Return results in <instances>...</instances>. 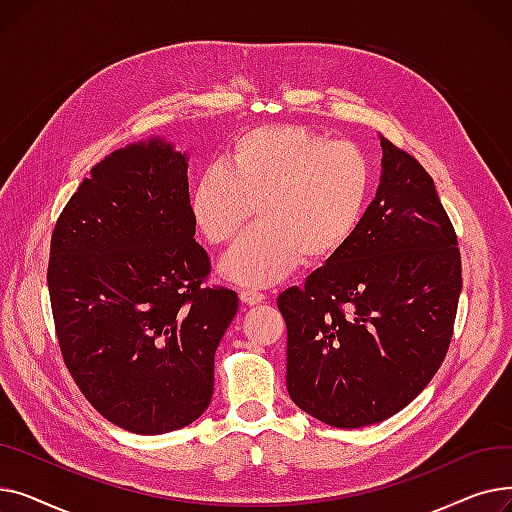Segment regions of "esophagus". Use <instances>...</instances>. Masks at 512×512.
Segmentation results:
<instances>
[{
  "instance_id": "esophagus-1",
  "label": "esophagus",
  "mask_w": 512,
  "mask_h": 512,
  "mask_svg": "<svg viewBox=\"0 0 512 512\" xmlns=\"http://www.w3.org/2000/svg\"><path fill=\"white\" fill-rule=\"evenodd\" d=\"M263 299H265V294L261 292V290H257V288H242L240 290V301L245 303V305H259V303H263Z\"/></svg>"
}]
</instances>
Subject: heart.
<instances>
[{
    "mask_svg": "<svg viewBox=\"0 0 512 512\" xmlns=\"http://www.w3.org/2000/svg\"><path fill=\"white\" fill-rule=\"evenodd\" d=\"M373 166L353 143L297 124H263L236 134L222 166L205 168L188 197L193 224L209 245H226L220 263L236 284H274L299 261L338 257L361 228L373 195Z\"/></svg>",
    "mask_w": 512,
    "mask_h": 512,
    "instance_id": "b5f03b06",
    "label": "heart"
}]
</instances>
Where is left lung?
I'll return each instance as SVG.
<instances>
[{"instance_id":"1","label":"left lung","mask_w":512,"mask_h":512,"mask_svg":"<svg viewBox=\"0 0 512 512\" xmlns=\"http://www.w3.org/2000/svg\"><path fill=\"white\" fill-rule=\"evenodd\" d=\"M382 143V176L348 247L278 297L286 388L332 427L380 423L440 369L463 288L461 253L432 176Z\"/></svg>"}]
</instances>
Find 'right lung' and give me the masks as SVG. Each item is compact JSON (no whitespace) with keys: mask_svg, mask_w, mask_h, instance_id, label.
<instances>
[{"mask_svg":"<svg viewBox=\"0 0 512 512\" xmlns=\"http://www.w3.org/2000/svg\"><path fill=\"white\" fill-rule=\"evenodd\" d=\"M188 155L151 137L101 159L51 236L47 286L68 371L107 419L157 436L199 419L238 311L203 286L211 261L188 211Z\"/></svg>","mask_w":512,"mask_h":512,"instance_id":"add662e5","label":"right lung"}]
</instances>
